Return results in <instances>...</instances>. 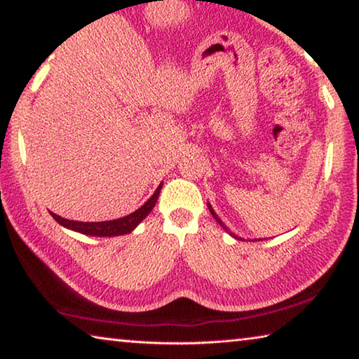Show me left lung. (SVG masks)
<instances>
[{
	"label": "left lung",
	"mask_w": 359,
	"mask_h": 359,
	"mask_svg": "<svg viewBox=\"0 0 359 359\" xmlns=\"http://www.w3.org/2000/svg\"><path fill=\"white\" fill-rule=\"evenodd\" d=\"M208 205H209V210H210V214H212V217H214V218H215V220H217L218 223H220V224H222V226H223V229H224V231H226V233H229L231 236H233V238H236V239H239V241H242L241 238H238V236H234V234H233V233H231V231H229V229H228L226 226H224V224H223V222L220 220V218H218V215L215 214V212H214V209H212V205H210L209 203H208Z\"/></svg>",
	"instance_id": "left-lung-1"
}]
</instances>
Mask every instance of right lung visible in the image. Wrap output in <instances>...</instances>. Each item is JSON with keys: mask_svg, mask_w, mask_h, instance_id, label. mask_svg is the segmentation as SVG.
I'll list each match as a JSON object with an SVG mask.
<instances>
[{"mask_svg": "<svg viewBox=\"0 0 359 359\" xmlns=\"http://www.w3.org/2000/svg\"><path fill=\"white\" fill-rule=\"evenodd\" d=\"M161 185L156 188V191L151 194V198L145 203L142 208H139L137 210L133 212V214L117 218V220H109V222H74V220H68V218H63L57 214L50 212V215L55 218V222H58L62 226L69 228L72 231H77V233L87 234V236H98V238H112V236H121V234H128L135 229L139 223H141L145 217H147L151 209L155 208L158 194H160Z\"/></svg>", "mask_w": 359, "mask_h": 359, "instance_id": "obj_1", "label": "right lung"}]
</instances>
